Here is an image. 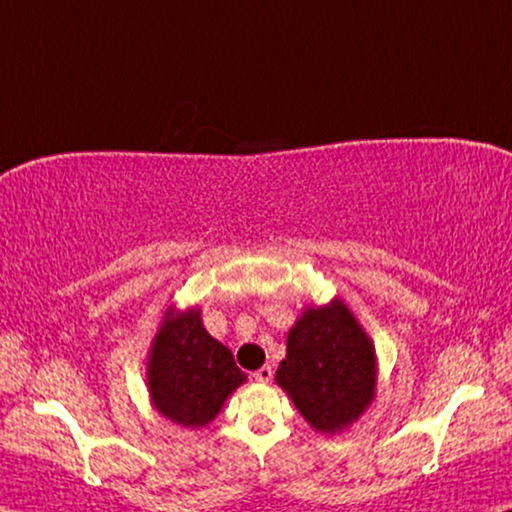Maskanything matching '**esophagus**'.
<instances>
[{
    "mask_svg": "<svg viewBox=\"0 0 512 512\" xmlns=\"http://www.w3.org/2000/svg\"><path fill=\"white\" fill-rule=\"evenodd\" d=\"M271 377H273V370L269 368V365H264V368H259L255 372V379L259 381V384H269Z\"/></svg>",
    "mask_w": 512,
    "mask_h": 512,
    "instance_id": "34e87169",
    "label": "esophagus"
}]
</instances>
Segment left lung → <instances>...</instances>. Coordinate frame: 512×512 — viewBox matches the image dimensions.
Instances as JSON below:
<instances>
[{
    "label": "left lung",
    "mask_w": 512,
    "mask_h": 512,
    "mask_svg": "<svg viewBox=\"0 0 512 512\" xmlns=\"http://www.w3.org/2000/svg\"><path fill=\"white\" fill-rule=\"evenodd\" d=\"M375 342L352 308L335 296L301 310L287 333L276 384L312 430L340 434L361 418L377 393Z\"/></svg>",
    "instance_id": "1"
}]
</instances>
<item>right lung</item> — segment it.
Masks as SVG:
<instances>
[{
  "mask_svg": "<svg viewBox=\"0 0 512 512\" xmlns=\"http://www.w3.org/2000/svg\"><path fill=\"white\" fill-rule=\"evenodd\" d=\"M246 379L230 349L204 329L200 308L163 312L147 354V391L160 416L190 430L207 427Z\"/></svg>",
  "mask_w": 512,
  "mask_h": 512,
  "instance_id": "obj_1",
  "label": "right lung"
}]
</instances>
